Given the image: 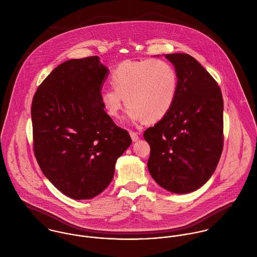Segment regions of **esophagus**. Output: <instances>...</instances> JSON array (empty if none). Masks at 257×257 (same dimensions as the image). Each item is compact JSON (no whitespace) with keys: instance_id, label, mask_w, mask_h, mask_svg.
<instances>
[{"instance_id":"obj_1","label":"esophagus","mask_w":257,"mask_h":257,"mask_svg":"<svg viewBox=\"0 0 257 257\" xmlns=\"http://www.w3.org/2000/svg\"><path fill=\"white\" fill-rule=\"evenodd\" d=\"M130 135H131V138H132L133 142H137V141L139 140V135H138V133L131 131V132H130Z\"/></svg>"}]
</instances>
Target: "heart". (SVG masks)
I'll return each mask as SVG.
<instances>
[{"label": "heart", "instance_id": "b5f03b06", "mask_svg": "<svg viewBox=\"0 0 257 257\" xmlns=\"http://www.w3.org/2000/svg\"><path fill=\"white\" fill-rule=\"evenodd\" d=\"M110 83L112 89H104L100 94L101 104L110 117L118 118L125 102L132 120L156 122L175 102L178 76L173 65L163 59L126 60L112 69Z\"/></svg>", "mask_w": 257, "mask_h": 257}]
</instances>
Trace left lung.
<instances>
[{
    "instance_id": "left-lung-1",
    "label": "left lung",
    "mask_w": 257,
    "mask_h": 257,
    "mask_svg": "<svg viewBox=\"0 0 257 257\" xmlns=\"http://www.w3.org/2000/svg\"><path fill=\"white\" fill-rule=\"evenodd\" d=\"M178 76L175 102L144 138L149 144L147 168L162 188L186 194L215 172L223 147V101L220 86L194 57L166 54Z\"/></svg>"
}]
</instances>
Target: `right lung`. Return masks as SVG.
Returning a JSON list of instances; mask_svg holds the SVG:
<instances>
[{
    "instance_id": "1",
    "label": "right lung",
    "mask_w": 257,
    "mask_h": 257,
    "mask_svg": "<svg viewBox=\"0 0 257 257\" xmlns=\"http://www.w3.org/2000/svg\"><path fill=\"white\" fill-rule=\"evenodd\" d=\"M109 70L98 56L58 65L32 103L34 153L45 177L74 200L91 199L110 183L116 159L131 146L127 131L104 110Z\"/></svg>"
}]
</instances>
